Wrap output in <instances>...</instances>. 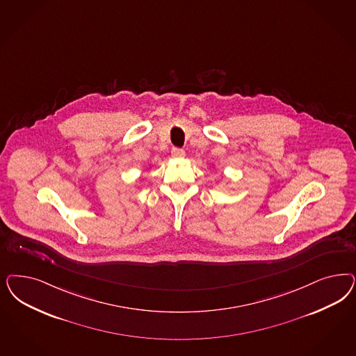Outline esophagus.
Returning <instances> with one entry per match:
<instances>
[{
  "label": "esophagus",
  "mask_w": 356,
  "mask_h": 356,
  "mask_svg": "<svg viewBox=\"0 0 356 356\" xmlns=\"http://www.w3.org/2000/svg\"><path fill=\"white\" fill-rule=\"evenodd\" d=\"M172 159H184V150L179 149V148H172Z\"/></svg>",
  "instance_id": "34e87169"
}]
</instances>
